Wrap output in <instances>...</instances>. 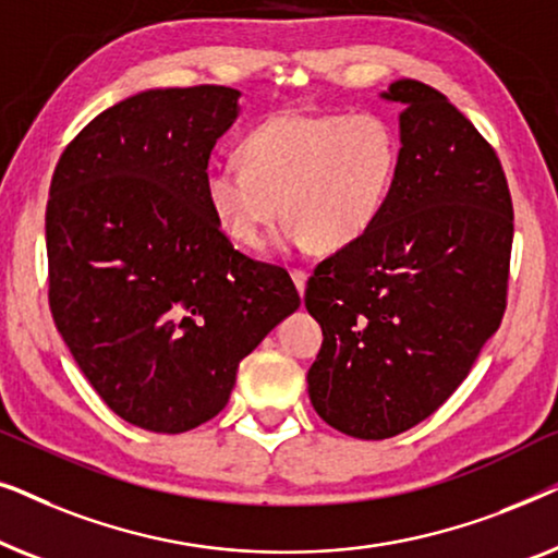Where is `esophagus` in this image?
Wrapping results in <instances>:
<instances>
[{
  "label": "esophagus",
  "instance_id": "34e87169",
  "mask_svg": "<svg viewBox=\"0 0 558 558\" xmlns=\"http://www.w3.org/2000/svg\"><path fill=\"white\" fill-rule=\"evenodd\" d=\"M292 281H294V287H296V292H304V284H307V274H304L302 269H292Z\"/></svg>",
  "mask_w": 558,
  "mask_h": 558
}]
</instances>
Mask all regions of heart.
<instances>
[{"mask_svg":"<svg viewBox=\"0 0 558 558\" xmlns=\"http://www.w3.org/2000/svg\"><path fill=\"white\" fill-rule=\"evenodd\" d=\"M399 159V134L380 113L284 111L246 134L243 166L205 165L203 195L223 233L243 248H262L284 213L287 246L332 254L376 228Z\"/></svg>","mask_w":558,"mask_h":558,"instance_id":"heart-1","label":"heart"}]
</instances>
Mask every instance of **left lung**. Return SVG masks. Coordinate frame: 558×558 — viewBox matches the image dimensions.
<instances>
[{
	"label": "left lung",
	"instance_id": "1",
	"mask_svg": "<svg viewBox=\"0 0 558 558\" xmlns=\"http://www.w3.org/2000/svg\"><path fill=\"white\" fill-rule=\"evenodd\" d=\"M401 104V159L376 228L307 281L323 327L310 401L335 429L388 439L432 416L468 378L506 312L513 203L483 134L422 81Z\"/></svg>",
	"mask_w": 558,
	"mask_h": 558
}]
</instances>
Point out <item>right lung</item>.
<instances>
[{
  "label": "right lung",
  "instance_id": "add662e5",
  "mask_svg": "<svg viewBox=\"0 0 558 558\" xmlns=\"http://www.w3.org/2000/svg\"><path fill=\"white\" fill-rule=\"evenodd\" d=\"M235 88H149L68 144L45 213L50 310L113 414L182 434L231 399L239 363L300 307L292 277L233 248L203 170Z\"/></svg>",
  "mask_w": 558,
  "mask_h": 558
}]
</instances>
